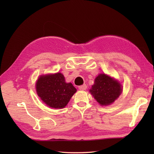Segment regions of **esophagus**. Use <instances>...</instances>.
Segmentation results:
<instances>
[{
  "instance_id": "1",
  "label": "esophagus",
  "mask_w": 154,
  "mask_h": 154,
  "mask_svg": "<svg viewBox=\"0 0 154 154\" xmlns=\"http://www.w3.org/2000/svg\"><path fill=\"white\" fill-rule=\"evenodd\" d=\"M78 88H79V89H80V90L84 91V90H85L86 88H87V85H86L85 84H83V85H82L79 86V87H78Z\"/></svg>"
}]
</instances>
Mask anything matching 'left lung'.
Segmentation results:
<instances>
[{
	"label": "left lung",
	"instance_id": "obj_1",
	"mask_svg": "<svg viewBox=\"0 0 154 154\" xmlns=\"http://www.w3.org/2000/svg\"><path fill=\"white\" fill-rule=\"evenodd\" d=\"M122 91V85L118 81L101 74L96 78L90 92L101 105H108L118 98Z\"/></svg>",
	"mask_w": 154,
	"mask_h": 154
}]
</instances>
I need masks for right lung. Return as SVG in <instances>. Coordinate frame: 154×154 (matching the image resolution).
Masks as SVG:
<instances>
[{
    "label": "right lung",
    "mask_w": 154,
    "mask_h": 154,
    "mask_svg": "<svg viewBox=\"0 0 154 154\" xmlns=\"http://www.w3.org/2000/svg\"><path fill=\"white\" fill-rule=\"evenodd\" d=\"M38 96L48 106L55 109L66 106L76 89L71 83H66L61 73L41 76L36 84Z\"/></svg>",
    "instance_id": "obj_1"
}]
</instances>
